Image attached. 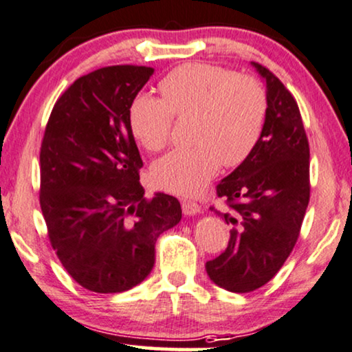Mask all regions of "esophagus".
Instances as JSON below:
<instances>
[{
  "instance_id": "34e87169",
  "label": "esophagus",
  "mask_w": 352,
  "mask_h": 352,
  "mask_svg": "<svg viewBox=\"0 0 352 352\" xmlns=\"http://www.w3.org/2000/svg\"><path fill=\"white\" fill-rule=\"evenodd\" d=\"M200 205L197 202H192V200H182V213L187 217L197 215L200 213Z\"/></svg>"
}]
</instances>
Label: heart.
I'll return each mask as SVG.
<instances>
[{
	"mask_svg": "<svg viewBox=\"0 0 352 352\" xmlns=\"http://www.w3.org/2000/svg\"><path fill=\"white\" fill-rule=\"evenodd\" d=\"M163 98L140 95L129 109L131 131L148 152L170 142L176 120H190L189 148L175 150L152 166L155 184L171 194L197 195L221 163L239 166L260 142L268 97L252 76L210 65H186L160 84Z\"/></svg>",
	"mask_w": 352,
	"mask_h": 352,
	"instance_id": "1",
	"label": "heart"
}]
</instances>
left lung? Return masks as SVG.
<instances>
[{"mask_svg": "<svg viewBox=\"0 0 352 352\" xmlns=\"http://www.w3.org/2000/svg\"><path fill=\"white\" fill-rule=\"evenodd\" d=\"M267 82L268 115L250 157L217 186L228 210L230 243L208 260L207 273L231 293L267 285L293 252L310 199L309 140L298 103L265 66L252 63Z\"/></svg>", "mask_w": 352, "mask_h": 352, "instance_id": "1", "label": "left lung"}]
</instances>
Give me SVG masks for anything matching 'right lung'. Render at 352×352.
<instances>
[{"mask_svg": "<svg viewBox=\"0 0 352 352\" xmlns=\"http://www.w3.org/2000/svg\"><path fill=\"white\" fill-rule=\"evenodd\" d=\"M153 67L108 66L82 76L54 103L40 148V207L66 272L94 293L142 283L155 243L181 220V204L144 197L131 104Z\"/></svg>", "mask_w": 352, "mask_h": 352, "instance_id": "right-lung-1", "label": "right lung"}]
</instances>
